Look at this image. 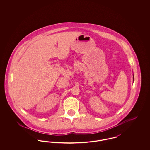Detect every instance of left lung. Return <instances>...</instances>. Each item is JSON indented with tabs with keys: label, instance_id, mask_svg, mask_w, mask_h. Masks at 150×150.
Masks as SVG:
<instances>
[{
	"label": "left lung",
	"instance_id": "1",
	"mask_svg": "<svg viewBox=\"0 0 150 150\" xmlns=\"http://www.w3.org/2000/svg\"><path fill=\"white\" fill-rule=\"evenodd\" d=\"M133 81H134V75H133Z\"/></svg>",
	"mask_w": 150,
	"mask_h": 150
}]
</instances>
